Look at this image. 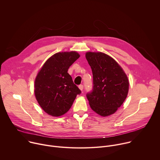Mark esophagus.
<instances>
[{
    "instance_id": "esophagus-1",
    "label": "esophagus",
    "mask_w": 160,
    "mask_h": 160,
    "mask_svg": "<svg viewBox=\"0 0 160 160\" xmlns=\"http://www.w3.org/2000/svg\"><path fill=\"white\" fill-rule=\"evenodd\" d=\"M78 87H79V88H80L81 90H83V85H80L78 86Z\"/></svg>"
}]
</instances>
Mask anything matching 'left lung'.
<instances>
[{"label":"left lung","instance_id":"left-lung-1","mask_svg":"<svg viewBox=\"0 0 160 160\" xmlns=\"http://www.w3.org/2000/svg\"><path fill=\"white\" fill-rule=\"evenodd\" d=\"M92 69L93 87L86 95L90 108L106 117L115 112L125 100L128 91V78L117 61L102 52H87Z\"/></svg>","mask_w":160,"mask_h":160}]
</instances>
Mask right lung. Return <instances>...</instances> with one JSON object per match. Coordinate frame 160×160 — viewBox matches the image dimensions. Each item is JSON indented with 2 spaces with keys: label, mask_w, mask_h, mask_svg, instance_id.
<instances>
[{
  "label": "right lung",
  "mask_w": 160,
  "mask_h": 160,
  "mask_svg": "<svg viewBox=\"0 0 160 160\" xmlns=\"http://www.w3.org/2000/svg\"><path fill=\"white\" fill-rule=\"evenodd\" d=\"M79 57L75 51L56 53L44 63L36 77V99L43 110L51 116L64 115L81 94L68 73V68Z\"/></svg>",
  "instance_id": "1"
}]
</instances>
